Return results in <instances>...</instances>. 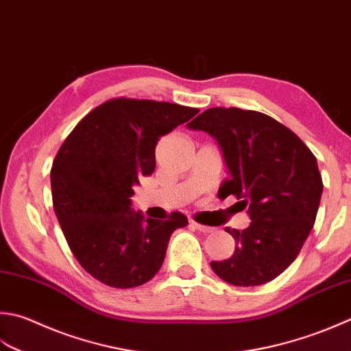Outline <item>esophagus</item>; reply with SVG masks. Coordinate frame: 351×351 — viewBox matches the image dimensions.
<instances>
[{
  "label": "esophagus",
  "instance_id": "34e87169",
  "mask_svg": "<svg viewBox=\"0 0 351 351\" xmlns=\"http://www.w3.org/2000/svg\"><path fill=\"white\" fill-rule=\"evenodd\" d=\"M191 225H193L195 228H196L197 231H201V232H213V231H215V228H213V226L201 225V223H197V222H191Z\"/></svg>",
  "mask_w": 351,
  "mask_h": 351
}]
</instances>
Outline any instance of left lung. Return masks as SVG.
<instances>
[{
	"mask_svg": "<svg viewBox=\"0 0 351 351\" xmlns=\"http://www.w3.org/2000/svg\"><path fill=\"white\" fill-rule=\"evenodd\" d=\"M187 126L217 141L228 169L217 195H234L251 219L242 231L225 228L236 250L211 262V269L234 286L277 278L297 258L317 219L322 195L317 158L291 129L257 111L210 108Z\"/></svg>",
	"mask_w": 351,
	"mask_h": 351,
	"instance_id": "1",
	"label": "left lung"
}]
</instances>
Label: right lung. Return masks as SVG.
<instances>
[{
  "label": "right lung",
  "mask_w": 351,
  "mask_h": 351,
  "mask_svg": "<svg viewBox=\"0 0 351 351\" xmlns=\"http://www.w3.org/2000/svg\"><path fill=\"white\" fill-rule=\"evenodd\" d=\"M197 112L167 101L109 100L62 144L50 175L54 213L74 257L95 280L128 289L161 269L171 232L187 217H146L130 197L140 178L154 173L158 140Z\"/></svg>",
  "instance_id": "obj_1"
}]
</instances>
